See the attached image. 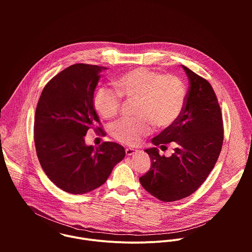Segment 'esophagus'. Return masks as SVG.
<instances>
[{
  "instance_id": "obj_1",
  "label": "esophagus",
  "mask_w": 252,
  "mask_h": 252,
  "mask_svg": "<svg viewBox=\"0 0 252 252\" xmlns=\"http://www.w3.org/2000/svg\"><path fill=\"white\" fill-rule=\"evenodd\" d=\"M138 151L134 150V149H126V156H133L135 154H137Z\"/></svg>"
}]
</instances>
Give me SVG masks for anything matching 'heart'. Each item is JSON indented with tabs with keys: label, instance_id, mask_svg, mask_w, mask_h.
<instances>
[{
	"label": "heart",
	"instance_id": "obj_1",
	"mask_svg": "<svg viewBox=\"0 0 252 252\" xmlns=\"http://www.w3.org/2000/svg\"><path fill=\"white\" fill-rule=\"evenodd\" d=\"M119 94L99 88L94 95L96 113L105 120L114 119L121 110L122 96L137 99L136 118H126L113 126V136L126 146H137L152 133L155 125L159 128L172 126L182 116L187 102V88L178 77L147 67L126 71L116 82Z\"/></svg>",
	"mask_w": 252,
	"mask_h": 252
}]
</instances>
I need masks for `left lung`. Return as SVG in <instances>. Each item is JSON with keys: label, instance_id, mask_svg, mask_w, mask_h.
<instances>
[{"label": "left lung", "instance_id": "1", "mask_svg": "<svg viewBox=\"0 0 252 252\" xmlns=\"http://www.w3.org/2000/svg\"><path fill=\"white\" fill-rule=\"evenodd\" d=\"M189 81L187 102L179 119L152 139L146 150L152 165L139 177L148 192L170 202L189 196L204 183L218 161L223 142L220 106L211 85L183 65ZM175 141V153L161 157L156 148Z\"/></svg>", "mask_w": 252, "mask_h": 252}]
</instances>
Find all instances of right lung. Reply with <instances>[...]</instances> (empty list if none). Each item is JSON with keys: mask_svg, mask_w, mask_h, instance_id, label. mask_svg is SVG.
<instances>
[{"mask_svg": "<svg viewBox=\"0 0 252 252\" xmlns=\"http://www.w3.org/2000/svg\"><path fill=\"white\" fill-rule=\"evenodd\" d=\"M104 66L75 63L44 88L35 109L33 138L42 168L59 189L71 194L90 192L105 183L126 156L124 147L104 141L87 146L93 128L105 132L94 106V92Z\"/></svg>", "mask_w": 252, "mask_h": 252, "instance_id": "right-lung-1", "label": "right lung"}]
</instances>
